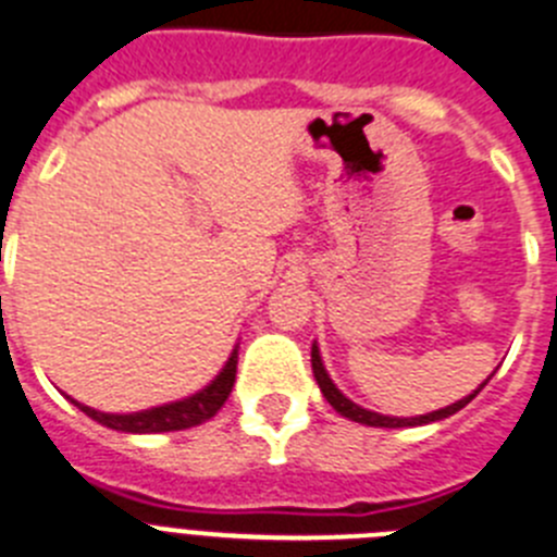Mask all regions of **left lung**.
I'll use <instances>...</instances> for the list:
<instances>
[{"label": "left lung", "instance_id": "8db88e82", "mask_svg": "<svg viewBox=\"0 0 557 557\" xmlns=\"http://www.w3.org/2000/svg\"><path fill=\"white\" fill-rule=\"evenodd\" d=\"M310 366H313L315 383H319V388H322L324 399L333 405L335 413L347 416V419H352V422H358V424H366V428H416V424L441 422V419H447V416L458 413L460 408H466V405L472 403L480 391H483V385L491 380L488 377L485 383H480V388L474 391V394H469V397L447 405V408H438V410H433V413H424V416H410V419H399V416H383V413H374V410H366V408H360V405H355L349 397H344V394L335 388L333 380H330L327 369H324V363H322V355H319V347H315V341H313V347H310Z\"/></svg>", "mask_w": 557, "mask_h": 557}]
</instances>
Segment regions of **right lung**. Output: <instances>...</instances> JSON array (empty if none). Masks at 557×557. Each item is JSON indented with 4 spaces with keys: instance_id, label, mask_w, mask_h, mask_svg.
Returning <instances> with one entry per match:
<instances>
[{
    "instance_id": "right-lung-1",
    "label": "right lung",
    "mask_w": 557,
    "mask_h": 557,
    "mask_svg": "<svg viewBox=\"0 0 557 557\" xmlns=\"http://www.w3.org/2000/svg\"><path fill=\"white\" fill-rule=\"evenodd\" d=\"M235 366H238V347L230 352L222 372L210 380L202 391H197L191 397L177 399V403L138 410V413H102V410L88 408V405L77 403V399H72V403L85 416H91L94 422L104 424L110 430H119V433H172V430H188L208 422V419H213L222 410V405L230 397V391H233Z\"/></svg>"
}]
</instances>
